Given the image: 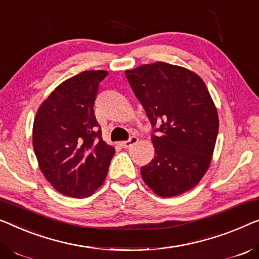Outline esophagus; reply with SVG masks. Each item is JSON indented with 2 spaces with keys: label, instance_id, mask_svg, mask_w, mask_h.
<instances>
[{
  "label": "esophagus",
  "instance_id": "obj_1",
  "mask_svg": "<svg viewBox=\"0 0 259 259\" xmlns=\"http://www.w3.org/2000/svg\"><path fill=\"white\" fill-rule=\"evenodd\" d=\"M138 142V138L137 137H135V136H133V137H130V140H128V141H125V142H121L119 143V145L122 146V148H130V146H133V145H135L136 144V143Z\"/></svg>",
  "mask_w": 259,
  "mask_h": 259
}]
</instances>
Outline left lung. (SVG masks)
I'll list each match as a JSON object with an SVG mask.
<instances>
[{
	"label": "left lung",
	"instance_id": "1",
	"mask_svg": "<svg viewBox=\"0 0 259 259\" xmlns=\"http://www.w3.org/2000/svg\"><path fill=\"white\" fill-rule=\"evenodd\" d=\"M126 79L152 126L154 158L141 167L161 198L192 190L209 168L219 115L206 83L191 69L163 61L126 69Z\"/></svg>",
	"mask_w": 259,
	"mask_h": 259
}]
</instances>
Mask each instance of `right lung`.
I'll return each mask as SVG.
<instances>
[{"label":"right lung","instance_id":"obj_1","mask_svg":"<svg viewBox=\"0 0 259 259\" xmlns=\"http://www.w3.org/2000/svg\"><path fill=\"white\" fill-rule=\"evenodd\" d=\"M107 71H84L61 82L37 110L32 145L56 191L87 198L105 183L115 149L102 140L94 102Z\"/></svg>","mask_w":259,"mask_h":259}]
</instances>
